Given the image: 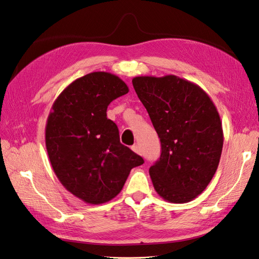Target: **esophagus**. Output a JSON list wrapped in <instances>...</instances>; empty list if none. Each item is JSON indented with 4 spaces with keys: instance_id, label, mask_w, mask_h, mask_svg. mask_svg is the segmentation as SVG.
Returning <instances> with one entry per match:
<instances>
[{
    "instance_id": "34e87169",
    "label": "esophagus",
    "mask_w": 259,
    "mask_h": 259,
    "mask_svg": "<svg viewBox=\"0 0 259 259\" xmlns=\"http://www.w3.org/2000/svg\"><path fill=\"white\" fill-rule=\"evenodd\" d=\"M131 149H132V151L136 152L137 154H141V150H140L139 146H137V144H135V146H132Z\"/></svg>"
}]
</instances>
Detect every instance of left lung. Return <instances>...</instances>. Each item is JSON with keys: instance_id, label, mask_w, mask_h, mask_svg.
Returning a JSON list of instances; mask_svg holds the SVG:
<instances>
[{"instance_id": "8db88e82", "label": "left lung", "mask_w": 259, "mask_h": 259, "mask_svg": "<svg viewBox=\"0 0 259 259\" xmlns=\"http://www.w3.org/2000/svg\"><path fill=\"white\" fill-rule=\"evenodd\" d=\"M161 141L160 159L150 167L154 190L170 203L200 195L218 170L223 129L215 105L196 83L174 75L132 79Z\"/></svg>"}]
</instances>
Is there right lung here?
Segmentation results:
<instances>
[{
    "mask_svg": "<svg viewBox=\"0 0 259 259\" xmlns=\"http://www.w3.org/2000/svg\"><path fill=\"white\" fill-rule=\"evenodd\" d=\"M129 92L116 75L95 71L66 87L54 101L45 143L64 188L88 204H102L122 190L143 159L120 143L117 124L107 118L112 100Z\"/></svg>",
    "mask_w": 259,
    "mask_h": 259,
    "instance_id": "right-lung-1",
    "label": "right lung"
}]
</instances>
